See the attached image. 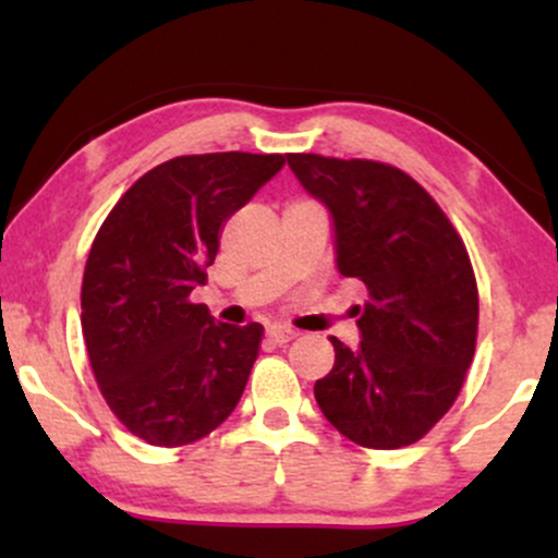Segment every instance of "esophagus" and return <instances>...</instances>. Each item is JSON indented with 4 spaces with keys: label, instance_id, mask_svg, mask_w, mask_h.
I'll return each mask as SVG.
<instances>
[{
    "label": "esophagus",
    "instance_id": "obj_1",
    "mask_svg": "<svg viewBox=\"0 0 558 558\" xmlns=\"http://www.w3.org/2000/svg\"><path fill=\"white\" fill-rule=\"evenodd\" d=\"M267 338H270L272 343L283 345V343L293 341V338H296V330L288 328V325H270V328H267Z\"/></svg>",
    "mask_w": 558,
    "mask_h": 558
}]
</instances>
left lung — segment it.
Listing matches in <instances>:
<instances>
[{"mask_svg":"<svg viewBox=\"0 0 558 558\" xmlns=\"http://www.w3.org/2000/svg\"><path fill=\"white\" fill-rule=\"evenodd\" d=\"M328 207L336 265L367 286L362 341L330 338L336 364L315 399L364 448L417 444L451 409L475 356L477 283L464 241L412 175L373 159L288 155Z\"/></svg>","mask_w":558,"mask_h":558,"instance_id":"left-lung-1","label":"left lung"}]
</instances>
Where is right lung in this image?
<instances>
[{
  "label": "right lung",
  "instance_id": "1",
  "mask_svg": "<svg viewBox=\"0 0 558 558\" xmlns=\"http://www.w3.org/2000/svg\"><path fill=\"white\" fill-rule=\"evenodd\" d=\"M286 157L168 159L120 196L96 233L81 288L83 341L107 407L146 444H194L246 388L265 328L217 323L191 291L207 283L228 217Z\"/></svg>",
  "mask_w": 558,
  "mask_h": 558
}]
</instances>
